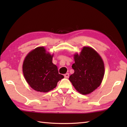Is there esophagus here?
I'll use <instances>...</instances> for the list:
<instances>
[{
	"label": "esophagus",
	"mask_w": 127,
	"mask_h": 127,
	"mask_svg": "<svg viewBox=\"0 0 127 127\" xmlns=\"http://www.w3.org/2000/svg\"><path fill=\"white\" fill-rule=\"evenodd\" d=\"M64 76L65 78H66V79H68L69 77V73H66L65 74H64Z\"/></svg>",
	"instance_id": "1"
}]
</instances>
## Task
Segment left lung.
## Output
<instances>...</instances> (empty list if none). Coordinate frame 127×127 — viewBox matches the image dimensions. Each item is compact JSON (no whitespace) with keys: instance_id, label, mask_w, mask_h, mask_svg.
<instances>
[{"instance_id":"8db88e82","label":"left lung","mask_w":127,"mask_h":127,"mask_svg":"<svg viewBox=\"0 0 127 127\" xmlns=\"http://www.w3.org/2000/svg\"><path fill=\"white\" fill-rule=\"evenodd\" d=\"M74 73L70 81L77 92L88 94L100 85L104 75V64L101 57L92 48L83 47L80 55H74Z\"/></svg>"}]
</instances>
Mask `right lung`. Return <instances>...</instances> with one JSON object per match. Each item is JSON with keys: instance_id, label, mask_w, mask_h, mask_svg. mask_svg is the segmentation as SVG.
Listing matches in <instances>:
<instances>
[{"instance_id": "add662e5", "label": "right lung", "mask_w": 127, "mask_h": 127, "mask_svg": "<svg viewBox=\"0 0 127 127\" xmlns=\"http://www.w3.org/2000/svg\"><path fill=\"white\" fill-rule=\"evenodd\" d=\"M53 55L39 47L29 52L23 63V72L27 82L35 91L48 92L55 88L64 76L58 73L52 63Z\"/></svg>"}]
</instances>
